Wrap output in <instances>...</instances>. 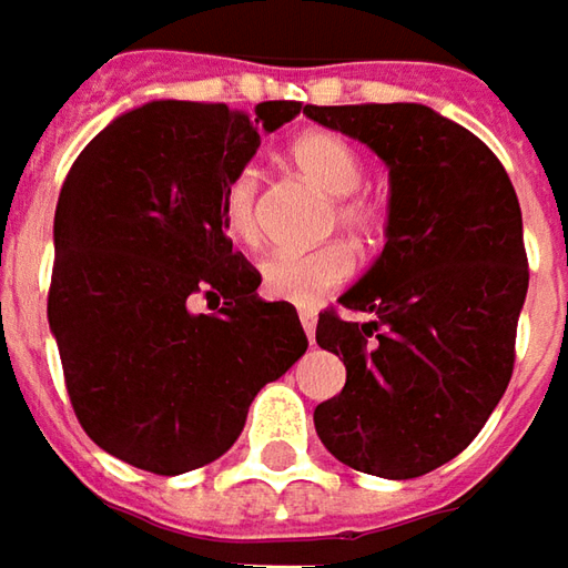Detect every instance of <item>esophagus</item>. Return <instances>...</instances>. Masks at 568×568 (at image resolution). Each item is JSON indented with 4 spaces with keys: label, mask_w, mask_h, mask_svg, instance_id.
Masks as SVG:
<instances>
[{
    "label": "esophagus",
    "mask_w": 568,
    "mask_h": 568,
    "mask_svg": "<svg viewBox=\"0 0 568 568\" xmlns=\"http://www.w3.org/2000/svg\"><path fill=\"white\" fill-rule=\"evenodd\" d=\"M316 322L318 316L313 313V310H300V325H303V332H306V338L313 341V335H316Z\"/></svg>",
    "instance_id": "obj_1"
}]
</instances>
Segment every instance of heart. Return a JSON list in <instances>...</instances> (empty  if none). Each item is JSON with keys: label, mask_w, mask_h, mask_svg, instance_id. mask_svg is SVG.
Wrapping results in <instances>:
<instances>
[{"label": "heart", "mask_w": 568, "mask_h": 568, "mask_svg": "<svg viewBox=\"0 0 568 568\" xmlns=\"http://www.w3.org/2000/svg\"><path fill=\"white\" fill-rule=\"evenodd\" d=\"M291 161L310 180L318 192L338 199L335 202V221L357 240H376L382 233V207L357 195L354 189L363 180L361 154L351 144L332 135V132H306L291 144ZM221 214L227 233L243 243L255 246L262 240V207H258V170L240 166L224 186ZM357 268V255L347 243H325L310 252H272L262 265V291L274 300L310 306L328 291L341 287Z\"/></svg>", "instance_id": "1"}]
</instances>
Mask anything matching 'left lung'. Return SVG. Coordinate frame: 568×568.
I'll return each instance as SVG.
<instances>
[{
    "mask_svg": "<svg viewBox=\"0 0 568 568\" xmlns=\"http://www.w3.org/2000/svg\"><path fill=\"white\" fill-rule=\"evenodd\" d=\"M388 166L385 246L322 313L316 341L347 366L313 414L322 446L385 480L452 462L513 379L528 294L521 207L509 173L465 125L424 103L303 106Z\"/></svg>",
    "mask_w": 568,
    "mask_h": 568,
    "instance_id": "8db88e82",
    "label": "left lung"
}]
</instances>
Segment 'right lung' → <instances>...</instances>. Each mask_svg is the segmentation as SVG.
Segmentation results:
<instances>
[{
  "instance_id": "obj_1",
  "label": "right lung",
  "mask_w": 568,
  "mask_h": 568,
  "mask_svg": "<svg viewBox=\"0 0 568 568\" xmlns=\"http://www.w3.org/2000/svg\"><path fill=\"white\" fill-rule=\"evenodd\" d=\"M294 100L240 113L151 100L122 113L65 176L47 318L78 424L151 474H186L243 433L252 398L306 351L291 303L233 252L221 199ZM207 298L214 314H199Z\"/></svg>"
}]
</instances>
